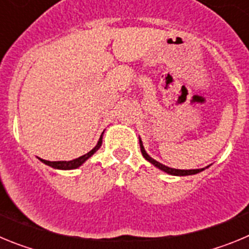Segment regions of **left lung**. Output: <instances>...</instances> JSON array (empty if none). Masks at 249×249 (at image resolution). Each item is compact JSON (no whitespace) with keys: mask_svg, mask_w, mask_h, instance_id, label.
<instances>
[{"mask_svg":"<svg viewBox=\"0 0 249 249\" xmlns=\"http://www.w3.org/2000/svg\"><path fill=\"white\" fill-rule=\"evenodd\" d=\"M140 147H141V152H142V156H143V157L146 158L147 160H148L149 163H152L155 167H157V168L160 169V171H163V172L168 173V175H172V176H192V175H197V173L202 172V171H204L206 168H208V167H206V168H199V169H176V168H171V167L164 166V164L160 163L158 160H153V158H152L151 156L147 153L146 149H144L143 143H142V140H141V138H140Z\"/></svg>","mask_w":249,"mask_h":249,"instance_id":"8db88e82","label":"left lung"}]
</instances>
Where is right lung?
Segmentation results:
<instances>
[{
  "mask_svg": "<svg viewBox=\"0 0 249 249\" xmlns=\"http://www.w3.org/2000/svg\"><path fill=\"white\" fill-rule=\"evenodd\" d=\"M102 137H103V132L102 135H101L100 140H98L97 144L93 147V148L91 149V151L89 152V153H86V155L81 156V157L76 158V160H56V162H51V160H42V158H38L42 163L47 164V166L52 167V168L54 169H63V171H68V169H76L78 168V167L82 166L83 163H85L86 160H89V157H92V156L96 153V152L100 149V147L102 146Z\"/></svg>",
  "mask_w": 249,
  "mask_h": 249,
  "instance_id": "obj_1",
  "label": "right lung"
}]
</instances>
